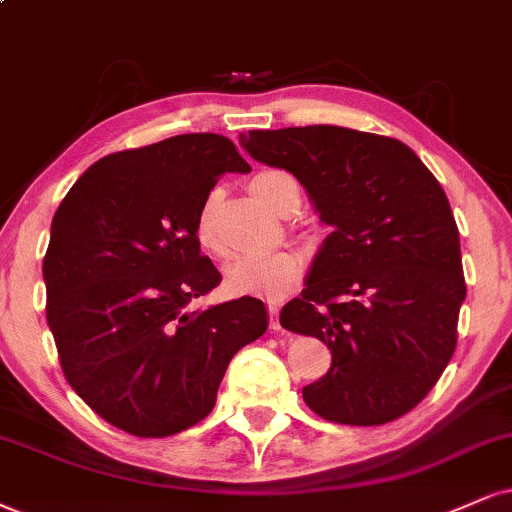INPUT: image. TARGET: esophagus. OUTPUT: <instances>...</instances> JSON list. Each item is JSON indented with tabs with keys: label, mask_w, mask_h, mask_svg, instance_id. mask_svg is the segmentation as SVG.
<instances>
[{
	"label": "esophagus",
	"mask_w": 512,
	"mask_h": 512,
	"mask_svg": "<svg viewBox=\"0 0 512 512\" xmlns=\"http://www.w3.org/2000/svg\"><path fill=\"white\" fill-rule=\"evenodd\" d=\"M268 315H270V330H280V306L275 301L268 304Z\"/></svg>",
	"instance_id": "obj_1"
}]
</instances>
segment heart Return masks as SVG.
Here are the masks:
<instances>
[{
    "instance_id": "b5f03b06",
    "label": "heart",
    "mask_w": 512,
    "mask_h": 512,
    "mask_svg": "<svg viewBox=\"0 0 512 512\" xmlns=\"http://www.w3.org/2000/svg\"><path fill=\"white\" fill-rule=\"evenodd\" d=\"M251 194L261 201L268 211L277 216H294L301 206L299 185L285 170H263L249 182ZM220 194L211 192L199 206L194 220V239L206 254H223V244L218 235ZM301 280V261L289 251L261 258H232L225 266V285L235 294H258L268 299H280L292 292Z\"/></svg>"
}]
</instances>
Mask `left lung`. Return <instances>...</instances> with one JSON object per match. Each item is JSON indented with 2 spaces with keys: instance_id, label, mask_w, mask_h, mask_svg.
<instances>
[{
  "instance_id": "8db88e82",
  "label": "left lung",
  "mask_w": 512,
  "mask_h": 512,
  "mask_svg": "<svg viewBox=\"0 0 512 512\" xmlns=\"http://www.w3.org/2000/svg\"><path fill=\"white\" fill-rule=\"evenodd\" d=\"M251 159L285 168L332 227L287 330L311 334L332 365L306 406L339 425H384L425 399L456 351L465 301L458 227L413 149L372 132L306 125L239 135Z\"/></svg>"
}]
</instances>
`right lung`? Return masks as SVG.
Masks as SVG:
<instances>
[{"instance_id": "1", "label": "right lung", "mask_w": 512, "mask_h": 512, "mask_svg": "<svg viewBox=\"0 0 512 512\" xmlns=\"http://www.w3.org/2000/svg\"><path fill=\"white\" fill-rule=\"evenodd\" d=\"M235 144L189 132L104 156L52 220L42 263L47 323L75 394L118 430L170 437L204 420L232 356L268 330L254 296L189 311L220 273L194 239Z\"/></svg>"}]
</instances>
